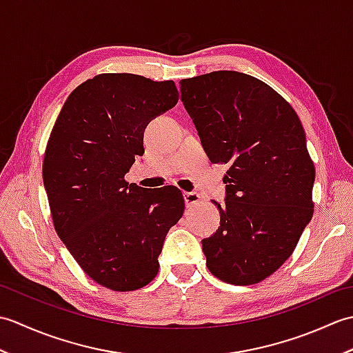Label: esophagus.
<instances>
[{"label":"esophagus","mask_w":353,"mask_h":353,"mask_svg":"<svg viewBox=\"0 0 353 353\" xmlns=\"http://www.w3.org/2000/svg\"><path fill=\"white\" fill-rule=\"evenodd\" d=\"M183 199H185L186 208H192L194 205L200 203L201 196H200L199 192H185V194H183Z\"/></svg>","instance_id":"1"}]
</instances>
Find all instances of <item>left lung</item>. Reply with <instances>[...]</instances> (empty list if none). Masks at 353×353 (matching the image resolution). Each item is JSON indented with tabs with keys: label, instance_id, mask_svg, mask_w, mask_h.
<instances>
[{
	"label": "left lung",
	"instance_id": "8db88e82",
	"mask_svg": "<svg viewBox=\"0 0 353 353\" xmlns=\"http://www.w3.org/2000/svg\"><path fill=\"white\" fill-rule=\"evenodd\" d=\"M181 100L212 163H229L220 226L201 241L220 281L273 274L312 219L316 170L301 119L264 81L236 71L181 80Z\"/></svg>",
	"mask_w": 353,
	"mask_h": 353
}]
</instances>
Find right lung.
Returning <instances> with one entry per match:
<instances>
[{"instance_id": "right-lung-1", "label": "right lung", "mask_w": 353, "mask_h": 353, "mask_svg": "<svg viewBox=\"0 0 353 353\" xmlns=\"http://www.w3.org/2000/svg\"><path fill=\"white\" fill-rule=\"evenodd\" d=\"M179 101L172 80L100 74L66 99L43 157V186L59 238L103 287L133 291L159 270L168 230L185 209L182 192L124 181L144 153V130Z\"/></svg>"}]
</instances>
